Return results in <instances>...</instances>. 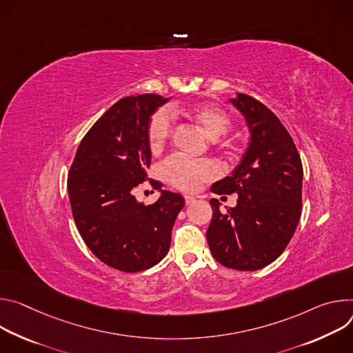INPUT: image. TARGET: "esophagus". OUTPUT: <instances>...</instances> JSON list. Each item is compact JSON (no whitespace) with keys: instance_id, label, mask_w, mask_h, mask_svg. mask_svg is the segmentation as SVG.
I'll return each mask as SVG.
<instances>
[{"instance_id":"1","label":"esophagus","mask_w":353,"mask_h":353,"mask_svg":"<svg viewBox=\"0 0 353 353\" xmlns=\"http://www.w3.org/2000/svg\"><path fill=\"white\" fill-rule=\"evenodd\" d=\"M183 199H185V205H190V203H193V202H194V199H196V198H194V196H190V194H185Z\"/></svg>"}]
</instances>
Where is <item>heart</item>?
<instances>
[{"instance_id":"obj_1","label":"heart","mask_w":353,"mask_h":353,"mask_svg":"<svg viewBox=\"0 0 353 353\" xmlns=\"http://www.w3.org/2000/svg\"><path fill=\"white\" fill-rule=\"evenodd\" d=\"M170 114H182L199 125L210 139H219L228 133L232 126L230 114L220 106L212 103H190L186 106H171L157 110L147 126V144L152 154L160 152L172 132ZM220 168L213 160L192 161L174 155L163 165L164 179L182 190H194L205 181L219 175Z\"/></svg>"}]
</instances>
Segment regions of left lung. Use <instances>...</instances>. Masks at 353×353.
<instances>
[{
    "label": "left lung",
    "mask_w": 353,
    "mask_h": 353,
    "mask_svg": "<svg viewBox=\"0 0 353 353\" xmlns=\"http://www.w3.org/2000/svg\"><path fill=\"white\" fill-rule=\"evenodd\" d=\"M231 102L245 116L251 141L232 175L212 186L217 194L237 193L239 201L225 213L217 199L210 201L206 239L223 266L258 270L285 251L296 231L303 165L292 136L268 106L245 94Z\"/></svg>",
    "instance_id": "left-lung-1"
}]
</instances>
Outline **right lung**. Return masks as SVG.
Listing matches in <instances>:
<instances>
[{"label": "right lung", "mask_w": 353, "mask_h": 353, "mask_svg": "<svg viewBox=\"0 0 353 353\" xmlns=\"http://www.w3.org/2000/svg\"><path fill=\"white\" fill-rule=\"evenodd\" d=\"M167 99L144 94L110 106L81 140L67 178L72 217L92 254L110 268L140 272L168 252L171 231L185 202L179 193L160 189L161 198L144 206L133 190L147 178L151 151L150 116Z\"/></svg>", "instance_id": "1"}]
</instances>
